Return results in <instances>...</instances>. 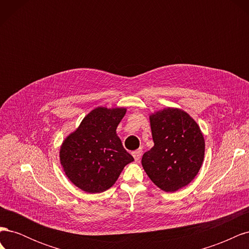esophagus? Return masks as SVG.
Masks as SVG:
<instances>
[{
    "mask_svg": "<svg viewBox=\"0 0 249 249\" xmlns=\"http://www.w3.org/2000/svg\"><path fill=\"white\" fill-rule=\"evenodd\" d=\"M132 155H133V157H134L135 161H136V162H139V161H140V159H141V156H142V150H141V149L135 150V152H133V153H132Z\"/></svg>",
    "mask_w": 249,
    "mask_h": 249,
    "instance_id": "1",
    "label": "esophagus"
}]
</instances>
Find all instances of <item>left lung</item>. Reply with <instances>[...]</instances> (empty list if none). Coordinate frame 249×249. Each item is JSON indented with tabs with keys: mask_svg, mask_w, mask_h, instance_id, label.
I'll list each match as a JSON object with an SVG mask.
<instances>
[{
	"mask_svg": "<svg viewBox=\"0 0 249 249\" xmlns=\"http://www.w3.org/2000/svg\"><path fill=\"white\" fill-rule=\"evenodd\" d=\"M154 146L141 164L152 182L176 192L198 173L205 158V138L197 123L182 109L167 107L149 114Z\"/></svg>",
	"mask_w": 249,
	"mask_h": 249,
	"instance_id": "obj_1",
	"label": "left lung"
}]
</instances>
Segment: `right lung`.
Here are the masks:
<instances>
[{
  "label": "right lung",
  "instance_id": "obj_1",
  "mask_svg": "<svg viewBox=\"0 0 249 249\" xmlns=\"http://www.w3.org/2000/svg\"><path fill=\"white\" fill-rule=\"evenodd\" d=\"M126 108L97 107L67 135L59 150L65 176L79 189L101 193L115 184L134 158L124 148L116 129Z\"/></svg>",
  "mask_w": 249,
  "mask_h": 249
}]
</instances>
